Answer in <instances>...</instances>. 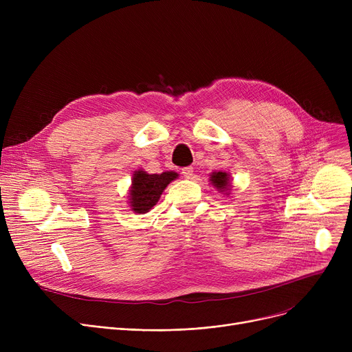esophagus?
I'll return each mask as SVG.
<instances>
[{
	"mask_svg": "<svg viewBox=\"0 0 352 352\" xmlns=\"http://www.w3.org/2000/svg\"><path fill=\"white\" fill-rule=\"evenodd\" d=\"M181 174L186 177V178H192V175H194V168L192 166H186V168H182L181 170Z\"/></svg>",
	"mask_w": 352,
	"mask_h": 352,
	"instance_id": "34e87169",
	"label": "esophagus"
}]
</instances>
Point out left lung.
Here are the masks:
<instances>
[{
  "instance_id": "8db88e82",
  "label": "left lung",
  "mask_w": 352,
  "mask_h": 352,
  "mask_svg": "<svg viewBox=\"0 0 352 352\" xmlns=\"http://www.w3.org/2000/svg\"><path fill=\"white\" fill-rule=\"evenodd\" d=\"M211 184H212L214 187H217L218 190H221V191L227 190V187L230 186V179H228L227 173H223V171L212 173V175H211Z\"/></svg>"
}]
</instances>
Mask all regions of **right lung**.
Returning <instances> with one entry per match:
<instances>
[{
	"instance_id": "obj_1",
	"label": "right lung",
	"mask_w": 352,
	"mask_h": 352,
	"mask_svg": "<svg viewBox=\"0 0 352 352\" xmlns=\"http://www.w3.org/2000/svg\"><path fill=\"white\" fill-rule=\"evenodd\" d=\"M178 177L174 171L162 174H146L145 171H135L133 187L129 191V204L133 211L144 214L150 211L161 197L168 184Z\"/></svg>"
}]
</instances>
